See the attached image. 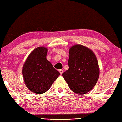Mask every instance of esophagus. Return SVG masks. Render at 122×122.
Returning a JSON list of instances; mask_svg holds the SVG:
<instances>
[{"label": "esophagus", "mask_w": 122, "mask_h": 122, "mask_svg": "<svg viewBox=\"0 0 122 122\" xmlns=\"http://www.w3.org/2000/svg\"><path fill=\"white\" fill-rule=\"evenodd\" d=\"M59 73H61V75L63 73V70H59Z\"/></svg>", "instance_id": "esophagus-1"}]
</instances>
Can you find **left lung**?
Segmentation results:
<instances>
[{"label":"left lung","mask_w":122,"mask_h":122,"mask_svg":"<svg viewBox=\"0 0 122 122\" xmlns=\"http://www.w3.org/2000/svg\"><path fill=\"white\" fill-rule=\"evenodd\" d=\"M68 70L63 77L72 91L82 95L96 85L100 75L98 63L92 50L81 45H75L69 50Z\"/></svg>","instance_id":"8db88e82"}]
</instances>
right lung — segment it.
<instances>
[{
  "instance_id": "1",
  "label": "right lung",
  "mask_w": 122,
  "mask_h": 122,
  "mask_svg": "<svg viewBox=\"0 0 122 122\" xmlns=\"http://www.w3.org/2000/svg\"><path fill=\"white\" fill-rule=\"evenodd\" d=\"M47 48H36L29 54L22 67L25 85L36 94H43L47 91L60 75L47 60Z\"/></svg>"
}]
</instances>
